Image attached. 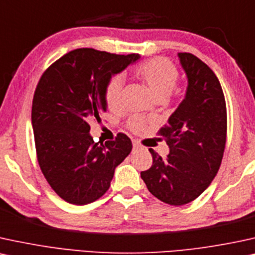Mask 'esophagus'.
Instances as JSON below:
<instances>
[{"label": "esophagus", "instance_id": "esophagus-1", "mask_svg": "<svg viewBox=\"0 0 255 255\" xmlns=\"http://www.w3.org/2000/svg\"><path fill=\"white\" fill-rule=\"evenodd\" d=\"M141 148V144L137 142V141H133V149L136 150V149H140Z\"/></svg>", "mask_w": 255, "mask_h": 255}]
</instances>
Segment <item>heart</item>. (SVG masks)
<instances>
[{"label": "heart", "mask_w": 255, "mask_h": 255, "mask_svg": "<svg viewBox=\"0 0 255 255\" xmlns=\"http://www.w3.org/2000/svg\"><path fill=\"white\" fill-rule=\"evenodd\" d=\"M136 74L142 79V81L149 87L156 99H167L172 94L179 80V72L175 66L169 60L163 57L151 59L137 67ZM124 80L121 76L112 77L106 87V102L111 109H115L120 106ZM142 127L141 121L134 120L131 122V128L138 130Z\"/></svg>", "instance_id": "obj_1"}]
</instances>
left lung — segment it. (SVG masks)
I'll return each mask as SVG.
<instances>
[{
	"label": "left lung",
	"instance_id": "obj_1",
	"mask_svg": "<svg viewBox=\"0 0 255 255\" xmlns=\"http://www.w3.org/2000/svg\"><path fill=\"white\" fill-rule=\"evenodd\" d=\"M187 76L185 98L160 134L169 154L163 160L153 149V165L141 172L148 191L161 201L182 206L211 185L220 168L227 133L224 92L207 64L189 53H178Z\"/></svg>",
	"mask_w": 255,
	"mask_h": 255
}]
</instances>
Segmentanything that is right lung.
I'll list each match as a JSON object with an SVG mask.
<instances>
[{
	"instance_id": "right-lung-1",
	"label": "right lung",
	"mask_w": 255,
	"mask_h": 255,
	"mask_svg": "<svg viewBox=\"0 0 255 255\" xmlns=\"http://www.w3.org/2000/svg\"><path fill=\"white\" fill-rule=\"evenodd\" d=\"M140 57L80 48L51 64L38 81L31 107L38 165L64 201L82 206L101 198L130 153L125 134L94 142L89 122L107 111L105 93L112 77Z\"/></svg>"
}]
</instances>
